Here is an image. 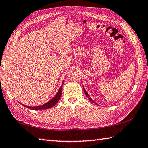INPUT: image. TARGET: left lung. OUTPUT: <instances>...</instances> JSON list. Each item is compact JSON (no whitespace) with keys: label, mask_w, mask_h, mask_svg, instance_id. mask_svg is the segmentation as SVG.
<instances>
[{"label":"left lung","mask_w":148,"mask_h":148,"mask_svg":"<svg viewBox=\"0 0 148 148\" xmlns=\"http://www.w3.org/2000/svg\"><path fill=\"white\" fill-rule=\"evenodd\" d=\"M83 90H84V93H85V95H86V97H88V98H89V99H90V101H92V102H93V103H96L95 102H94L93 101V100L92 99H91L90 98V96H89V95H88V93L86 92V90H85V89H84V88H83Z\"/></svg>","instance_id":"8db88e82"}]
</instances>
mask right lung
I'll use <instances>...</instances> for the list:
<instances>
[{
    "instance_id": "obj_1",
    "label": "right lung",
    "mask_w": 148,
    "mask_h": 148,
    "mask_svg": "<svg viewBox=\"0 0 148 148\" xmlns=\"http://www.w3.org/2000/svg\"><path fill=\"white\" fill-rule=\"evenodd\" d=\"M64 81H63L62 85H63V84H64ZM62 85L60 86V88L58 92H57V93H56V95H55L54 98H53L51 100H49V102L45 103V104H43L42 106H37V107H30V106H27L23 105V104L22 105L24 106L25 107H26V108H29L30 109H33V110H43V109H47L51 108L53 106H54L56 103L59 101V99H60V98L61 95H62Z\"/></svg>"
}]
</instances>
